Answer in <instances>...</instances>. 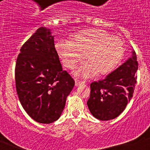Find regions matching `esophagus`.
<instances>
[{"mask_svg":"<svg viewBox=\"0 0 150 150\" xmlns=\"http://www.w3.org/2000/svg\"><path fill=\"white\" fill-rule=\"evenodd\" d=\"M85 82L84 81H80V80H75V85H76V86H78L79 85L81 84H84Z\"/></svg>","mask_w":150,"mask_h":150,"instance_id":"34e87169","label":"esophagus"}]
</instances>
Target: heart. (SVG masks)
Returning a JSON list of instances; mask_svg holds the SVG:
<instances>
[{
	"instance_id": "heart-1",
	"label": "heart",
	"mask_w": 150,
	"mask_h": 150,
	"mask_svg": "<svg viewBox=\"0 0 150 150\" xmlns=\"http://www.w3.org/2000/svg\"><path fill=\"white\" fill-rule=\"evenodd\" d=\"M55 49L66 67L72 69L85 59L87 62L74 71L78 77L88 78L98 73L105 75L120 64L125 53L123 41L100 29L83 30L72 40H60Z\"/></svg>"
}]
</instances>
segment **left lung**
Listing matches in <instances>:
<instances>
[{"label":"left lung","mask_w":150,"mask_h":150,"mask_svg":"<svg viewBox=\"0 0 150 150\" xmlns=\"http://www.w3.org/2000/svg\"><path fill=\"white\" fill-rule=\"evenodd\" d=\"M137 69V56L133 50L132 57L105 79L91 83L87 105L93 116L107 121L121 114L133 97Z\"/></svg>","instance_id":"left-lung-1"}]
</instances>
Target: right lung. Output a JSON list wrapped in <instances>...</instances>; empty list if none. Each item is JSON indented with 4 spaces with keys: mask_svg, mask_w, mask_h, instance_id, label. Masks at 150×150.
I'll return each mask as SVG.
<instances>
[{
    "mask_svg": "<svg viewBox=\"0 0 150 150\" xmlns=\"http://www.w3.org/2000/svg\"><path fill=\"white\" fill-rule=\"evenodd\" d=\"M15 69L16 86L24 110L36 122L59 120L75 82L62 70L51 30L41 27L20 50Z\"/></svg>",
    "mask_w": 150,
    "mask_h": 150,
    "instance_id": "right-lung-1",
    "label": "right lung"
}]
</instances>
